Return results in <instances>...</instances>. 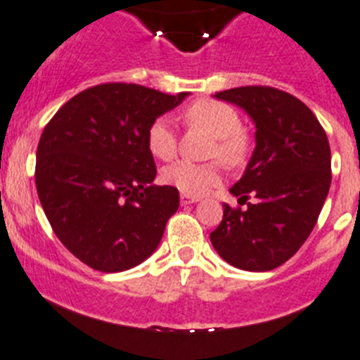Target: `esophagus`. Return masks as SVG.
<instances>
[{
    "mask_svg": "<svg viewBox=\"0 0 360 360\" xmlns=\"http://www.w3.org/2000/svg\"><path fill=\"white\" fill-rule=\"evenodd\" d=\"M199 202V199L197 197H191V195H186V193H181V204L183 206H188V204H195Z\"/></svg>",
    "mask_w": 360,
    "mask_h": 360,
    "instance_id": "1",
    "label": "esophagus"
}]
</instances>
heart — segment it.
I'll use <instances>...</instances> for the list:
<instances>
[{"instance_id":"b5f03b06","label":"heart","mask_w":360,"mask_h":360,"mask_svg":"<svg viewBox=\"0 0 360 360\" xmlns=\"http://www.w3.org/2000/svg\"><path fill=\"white\" fill-rule=\"evenodd\" d=\"M190 126H197L214 136L211 154L229 165H240L248 153V134L240 126V115L233 106L220 101L199 99L183 112ZM147 149L158 160H170L177 149L176 131L167 117L153 120L146 134ZM165 183L172 184L186 195L199 197L217 186L221 179L218 163L176 161L163 170Z\"/></svg>"}]
</instances>
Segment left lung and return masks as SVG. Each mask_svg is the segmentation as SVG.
Segmentation results:
<instances>
[{"mask_svg": "<svg viewBox=\"0 0 360 360\" xmlns=\"http://www.w3.org/2000/svg\"><path fill=\"white\" fill-rule=\"evenodd\" d=\"M213 97L236 104L256 126V147L231 188L247 210L224 204L210 234L224 261L247 271L286 263L316 226L328 195L330 146L314 113L295 96L271 86H240Z\"/></svg>", "mask_w": 360, "mask_h": 360, "instance_id": "1", "label": "left lung"}]
</instances>
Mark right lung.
I'll use <instances>...</instances> for the list:
<instances>
[{"label":"right lung","instance_id":"add662e5","mask_svg":"<svg viewBox=\"0 0 360 360\" xmlns=\"http://www.w3.org/2000/svg\"><path fill=\"white\" fill-rule=\"evenodd\" d=\"M186 97L104 83L67 101L44 127L35 165L40 204L67 250L94 270H129L160 245L179 191L153 184L146 134Z\"/></svg>","mask_w":360,"mask_h":360}]
</instances>
